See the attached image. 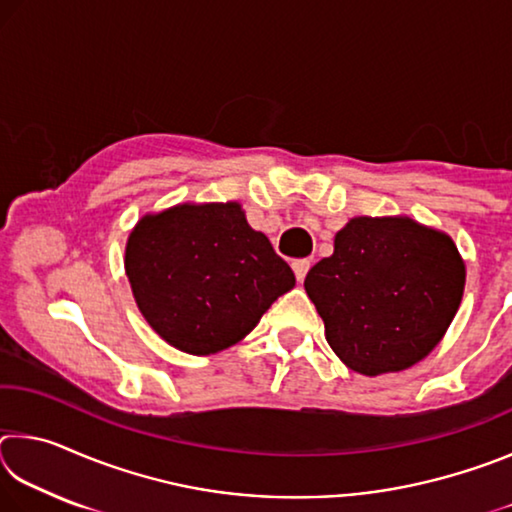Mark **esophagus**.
Instances as JSON below:
<instances>
[{"label": "esophagus", "instance_id": "esophagus-1", "mask_svg": "<svg viewBox=\"0 0 512 512\" xmlns=\"http://www.w3.org/2000/svg\"><path fill=\"white\" fill-rule=\"evenodd\" d=\"M311 268V262L309 259H296V262H293V273H296V277H298V282H305V277H307V271Z\"/></svg>", "mask_w": 512, "mask_h": 512}]
</instances>
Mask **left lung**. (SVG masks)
<instances>
[{
	"label": "left lung",
	"instance_id": "1",
	"mask_svg": "<svg viewBox=\"0 0 512 512\" xmlns=\"http://www.w3.org/2000/svg\"><path fill=\"white\" fill-rule=\"evenodd\" d=\"M465 266L454 241L404 216H357L334 255L305 277L329 348L361 375L411 368L443 339L461 305Z\"/></svg>",
	"mask_w": 512,
	"mask_h": 512
}]
</instances>
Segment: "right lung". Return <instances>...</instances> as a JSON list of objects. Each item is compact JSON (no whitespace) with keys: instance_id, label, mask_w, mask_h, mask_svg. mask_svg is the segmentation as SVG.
Segmentation results:
<instances>
[{"instance_id":"1","label":"right lung","mask_w":512,"mask_h":512,"mask_svg":"<svg viewBox=\"0 0 512 512\" xmlns=\"http://www.w3.org/2000/svg\"><path fill=\"white\" fill-rule=\"evenodd\" d=\"M126 275L149 325L189 354L235 345L296 284L239 203L176 205L144 216L128 237Z\"/></svg>"}]
</instances>
